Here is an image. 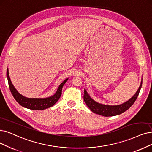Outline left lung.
Segmentation results:
<instances>
[{"instance_id":"left-lung-1","label":"left lung","mask_w":152,"mask_h":152,"mask_svg":"<svg viewBox=\"0 0 152 152\" xmlns=\"http://www.w3.org/2000/svg\"><path fill=\"white\" fill-rule=\"evenodd\" d=\"M142 86V79L141 81L140 86L138 90L137 91V92L135 94V95L128 101H126L120 105H110L100 104V103L95 101L93 99L91 98V96L87 93L86 89H84L83 100L85 102H86L87 107L94 113L99 114L104 117L115 116V115H120L126 111L133 104H134V102H135L138 96Z\"/></svg>"}]
</instances>
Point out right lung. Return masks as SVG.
Segmentation results:
<instances>
[{"instance_id":"1","label":"right lung","mask_w":152,"mask_h":152,"mask_svg":"<svg viewBox=\"0 0 152 152\" xmlns=\"http://www.w3.org/2000/svg\"><path fill=\"white\" fill-rule=\"evenodd\" d=\"M7 78L8 80L10 92L12 94L15 100L19 104L25 108L34 110H42L44 109L50 108L52 107L58 100L62 94V87L65 82L68 80L69 78L66 79L58 87L56 94L52 96L46 97V98H28L23 96L20 94L16 88L14 87V85L12 83L9 74V69H7Z\"/></svg>"}]
</instances>
